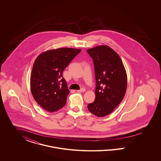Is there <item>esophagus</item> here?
<instances>
[{"label": "esophagus", "instance_id": "obj_1", "mask_svg": "<svg viewBox=\"0 0 161 161\" xmlns=\"http://www.w3.org/2000/svg\"><path fill=\"white\" fill-rule=\"evenodd\" d=\"M86 90H85V89L84 88H81V89H80V90H78L77 91V92H84Z\"/></svg>", "mask_w": 161, "mask_h": 161}]
</instances>
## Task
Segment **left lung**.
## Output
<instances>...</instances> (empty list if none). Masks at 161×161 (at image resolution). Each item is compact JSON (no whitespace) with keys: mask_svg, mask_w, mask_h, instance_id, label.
Listing matches in <instances>:
<instances>
[{"mask_svg":"<svg viewBox=\"0 0 161 161\" xmlns=\"http://www.w3.org/2000/svg\"><path fill=\"white\" fill-rule=\"evenodd\" d=\"M96 79L95 100L87 105L97 116L111 114L123 101L127 89V78L121 58L112 48L101 45L89 49Z\"/></svg>","mask_w":161,"mask_h":161,"instance_id":"1","label":"left lung"}]
</instances>
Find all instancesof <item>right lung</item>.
<instances>
[{
	"label": "right lung",
	"instance_id": "obj_1",
	"mask_svg": "<svg viewBox=\"0 0 161 161\" xmlns=\"http://www.w3.org/2000/svg\"><path fill=\"white\" fill-rule=\"evenodd\" d=\"M81 49L59 48L40 54L34 61L31 72L32 95L38 104L54 112L64 107L69 93L63 72Z\"/></svg>",
	"mask_w": 161,
	"mask_h": 161
}]
</instances>
